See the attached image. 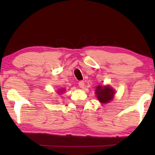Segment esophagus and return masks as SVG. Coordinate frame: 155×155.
<instances>
[{
  "instance_id": "34e87169",
  "label": "esophagus",
  "mask_w": 155,
  "mask_h": 155,
  "mask_svg": "<svg viewBox=\"0 0 155 155\" xmlns=\"http://www.w3.org/2000/svg\"><path fill=\"white\" fill-rule=\"evenodd\" d=\"M78 84H79V86L81 88H83L84 86V82L83 81H79V83H78Z\"/></svg>"
}]
</instances>
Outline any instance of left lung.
Wrapping results in <instances>:
<instances>
[{"label": "left lung", "instance_id": "obj_1", "mask_svg": "<svg viewBox=\"0 0 155 155\" xmlns=\"http://www.w3.org/2000/svg\"><path fill=\"white\" fill-rule=\"evenodd\" d=\"M96 94L99 101L102 104H106L113 98L114 92L113 89L108 86H98L96 88Z\"/></svg>", "mask_w": 155, "mask_h": 155}]
</instances>
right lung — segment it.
I'll return each mask as SVG.
<instances>
[{
	"label": "right lung",
	"mask_w": 155,
	"mask_h": 155,
	"mask_svg": "<svg viewBox=\"0 0 155 155\" xmlns=\"http://www.w3.org/2000/svg\"><path fill=\"white\" fill-rule=\"evenodd\" d=\"M62 91H63V90H62Z\"/></svg>",
	"instance_id": "obj_1"
}]
</instances>
